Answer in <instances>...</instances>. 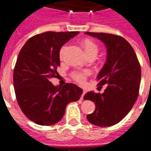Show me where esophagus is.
<instances>
[{"instance_id": "esophagus-1", "label": "esophagus", "mask_w": 151, "mask_h": 151, "mask_svg": "<svg viewBox=\"0 0 151 151\" xmlns=\"http://www.w3.org/2000/svg\"><path fill=\"white\" fill-rule=\"evenodd\" d=\"M85 93H86V91L85 90H83V92H82V96H81V99H83V97H84V95H85Z\"/></svg>"}]
</instances>
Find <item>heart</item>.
Returning <instances> with one entry per match:
<instances>
[{
    "label": "heart",
    "mask_w": 151,
    "mask_h": 151,
    "mask_svg": "<svg viewBox=\"0 0 151 151\" xmlns=\"http://www.w3.org/2000/svg\"><path fill=\"white\" fill-rule=\"evenodd\" d=\"M80 45L83 48L84 52H85L86 57H88L90 54H97V45H96L94 41H92L90 38H84L81 41ZM64 52V47H63L60 50V58L62 59L63 56ZM88 73H75L73 74V78L75 81H76L77 82L80 84H83L85 81V78L87 76Z\"/></svg>",
    "instance_id": "1"
}]
</instances>
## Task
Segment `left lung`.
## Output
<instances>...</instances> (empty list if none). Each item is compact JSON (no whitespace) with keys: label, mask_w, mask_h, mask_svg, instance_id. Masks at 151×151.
<instances>
[{"label":"left lung","mask_w":151,"mask_h":151,"mask_svg":"<svg viewBox=\"0 0 151 151\" xmlns=\"http://www.w3.org/2000/svg\"><path fill=\"white\" fill-rule=\"evenodd\" d=\"M106 47L107 57L97 76V85H106L103 94L88 92L85 100L95 104V110L87 115L89 122L100 127L112 126L120 122L134 106L139 93L141 65L132 45L116 35L87 32Z\"/></svg>","instance_id":"8db88e82"}]
</instances>
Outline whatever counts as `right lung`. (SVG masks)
<instances>
[{"mask_svg":"<svg viewBox=\"0 0 151 151\" xmlns=\"http://www.w3.org/2000/svg\"><path fill=\"white\" fill-rule=\"evenodd\" d=\"M78 32H47L29 38L21 49L14 71L13 86L22 113L35 123L51 125L63 116L66 105L79 100L82 90L66 83L54 86L60 50Z\"/></svg>","mask_w":151,"mask_h":151,"instance_id":"1","label":"right lung"}]
</instances>
